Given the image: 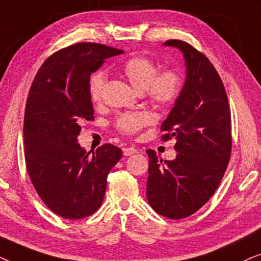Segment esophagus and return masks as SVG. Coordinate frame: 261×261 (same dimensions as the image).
<instances>
[{
	"instance_id": "obj_1",
	"label": "esophagus",
	"mask_w": 261,
	"mask_h": 261,
	"mask_svg": "<svg viewBox=\"0 0 261 261\" xmlns=\"http://www.w3.org/2000/svg\"><path fill=\"white\" fill-rule=\"evenodd\" d=\"M136 152H138V150H137L136 148H134V147H130V148H124V149H123V154H124L125 156L134 155V154H136Z\"/></svg>"
}]
</instances>
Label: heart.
<instances>
[{"mask_svg": "<svg viewBox=\"0 0 261 261\" xmlns=\"http://www.w3.org/2000/svg\"><path fill=\"white\" fill-rule=\"evenodd\" d=\"M123 74L133 88L143 93L148 101L162 109L178 98L182 88V77L176 70H165L158 74V65L147 57H134L123 67ZM106 85V74L95 72L89 82L90 98L94 102L102 99ZM150 118L145 113H124L116 119V127L124 134H135L149 124Z\"/></svg>", "mask_w": 261, "mask_h": 261, "instance_id": "1", "label": "heart"}]
</instances>
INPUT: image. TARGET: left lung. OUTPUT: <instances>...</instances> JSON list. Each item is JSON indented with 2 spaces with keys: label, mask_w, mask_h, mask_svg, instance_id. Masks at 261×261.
<instances>
[{
  "label": "left lung",
  "mask_w": 261,
  "mask_h": 261,
  "mask_svg": "<svg viewBox=\"0 0 261 261\" xmlns=\"http://www.w3.org/2000/svg\"><path fill=\"white\" fill-rule=\"evenodd\" d=\"M163 46L181 52L186 80L161 125V138L175 137L178 154L163 161L147 150V198L158 214L181 220L199 210L223 178L231 151L230 110L223 82L205 56L181 40Z\"/></svg>",
  "instance_id": "obj_1"
}]
</instances>
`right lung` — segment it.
<instances>
[{"label":"right lung","instance_id":"right-lung-1","mask_svg":"<svg viewBox=\"0 0 261 261\" xmlns=\"http://www.w3.org/2000/svg\"><path fill=\"white\" fill-rule=\"evenodd\" d=\"M120 54L101 44L71 45L50 56L31 86L23 119L27 172L48 209L67 220L99 209L107 175L123 155L112 144L90 154L77 143L80 121L94 119L90 75Z\"/></svg>","mask_w":261,"mask_h":261}]
</instances>
